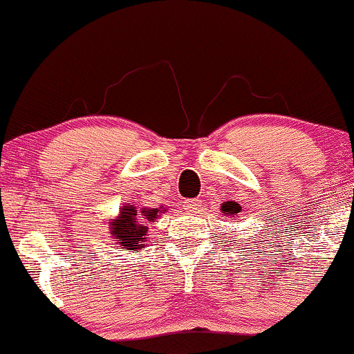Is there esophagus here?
Returning a JSON list of instances; mask_svg holds the SVG:
<instances>
[{
	"label": "esophagus",
	"mask_w": 354,
	"mask_h": 354,
	"mask_svg": "<svg viewBox=\"0 0 354 354\" xmlns=\"http://www.w3.org/2000/svg\"><path fill=\"white\" fill-rule=\"evenodd\" d=\"M199 205H201L199 199H187L183 203V209H185L186 212H196V210L199 209Z\"/></svg>",
	"instance_id": "esophagus-1"
}]
</instances>
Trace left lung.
Masks as SVG:
<instances>
[{"instance_id":"obj_1","label":"left lung","mask_w":354,"mask_h":354,"mask_svg":"<svg viewBox=\"0 0 354 354\" xmlns=\"http://www.w3.org/2000/svg\"><path fill=\"white\" fill-rule=\"evenodd\" d=\"M221 210L223 212V216L235 217V214H239L240 210H241V207L236 203H234V201H227V203L222 204V209Z\"/></svg>"}]
</instances>
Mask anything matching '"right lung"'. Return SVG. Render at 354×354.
Here are the masks:
<instances>
[{
  "mask_svg": "<svg viewBox=\"0 0 354 354\" xmlns=\"http://www.w3.org/2000/svg\"><path fill=\"white\" fill-rule=\"evenodd\" d=\"M158 214L160 209H137L136 205L125 204L120 207L119 216L113 218V222H109V234L114 239L115 245H119V248L137 252V250L147 247V235H149L147 223L155 222L158 218Z\"/></svg>",
  "mask_w": 354,
  "mask_h": 354,
  "instance_id": "obj_1",
  "label": "right lung"
}]
</instances>
